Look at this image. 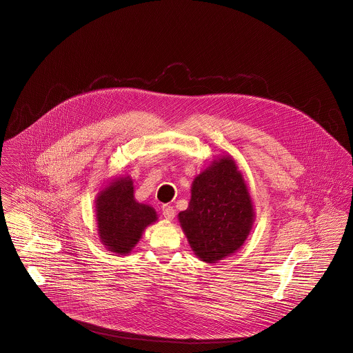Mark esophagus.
I'll use <instances>...</instances> for the list:
<instances>
[{
    "label": "esophagus",
    "instance_id": "esophagus-1",
    "mask_svg": "<svg viewBox=\"0 0 353 353\" xmlns=\"http://www.w3.org/2000/svg\"><path fill=\"white\" fill-rule=\"evenodd\" d=\"M163 215L165 219L172 220L176 215V210L172 205H163Z\"/></svg>",
    "mask_w": 353,
    "mask_h": 353
}]
</instances>
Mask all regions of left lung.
Instances as JSON below:
<instances>
[{
    "instance_id": "obj_1",
    "label": "left lung",
    "mask_w": 353,
    "mask_h": 353,
    "mask_svg": "<svg viewBox=\"0 0 353 353\" xmlns=\"http://www.w3.org/2000/svg\"><path fill=\"white\" fill-rule=\"evenodd\" d=\"M252 219L247 185L228 157L212 163L194 179L190 205L179 214L192 250L207 263H215L239 250Z\"/></svg>"
}]
</instances>
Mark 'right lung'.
<instances>
[{"label": "right lung", "mask_w": 353, "mask_h": 353, "mask_svg": "<svg viewBox=\"0 0 353 353\" xmlns=\"http://www.w3.org/2000/svg\"><path fill=\"white\" fill-rule=\"evenodd\" d=\"M133 181L129 177L111 183L97 200V220L101 241L115 254H128L142 231L157 220L156 211L134 200Z\"/></svg>", "instance_id": "add662e5"}]
</instances>
